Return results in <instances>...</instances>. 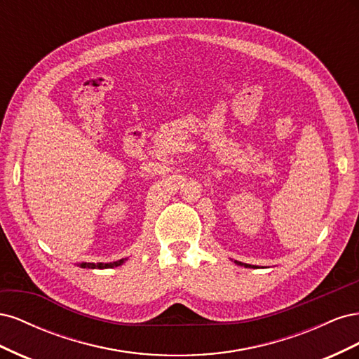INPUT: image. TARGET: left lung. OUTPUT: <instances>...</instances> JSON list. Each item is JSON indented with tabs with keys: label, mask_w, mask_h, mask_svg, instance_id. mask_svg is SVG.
Instances as JSON below:
<instances>
[{
	"label": "left lung",
	"mask_w": 359,
	"mask_h": 359,
	"mask_svg": "<svg viewBox=\"0 0 359 359\" xmlns=\"http://www.w3.org/2000/svg\"><path fill=\"white\" fill-rule=\"evenodd\" d=\"M236 264H238V265H244L245 268H250V266H252V265H247V264H241V262H236Z\"/></svg>",
	"instance_id": "1"
}]
</instances>
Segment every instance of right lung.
Returning a JSON list of instances; mask_svg holds the SVG:
<instances>
[{
  "label": "right lung",
  "mask_w": 359,
  "mask_h": 359,
  "mask_svg": "<svg viewBox=\"0 0 359 359\" xmlns=\"http://www.w3.org/2000/svg\"><path fill=\"white\" fill-rule=\"evenodd\" d=\"M124 262V259H119L116 260V262H109V264H81L79 266L82 268H99V269H103V268H114V266H119Z\"/></svg>",
  "instance_id": "obj_1"
}]
</instances>
